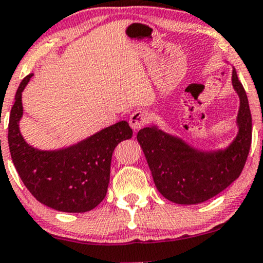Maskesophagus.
Here are the masks:
<instances>
[{
	"mask_svg": "<svg viewBox=\"0 0 263 263\" xmlns=\"http://www.w3.org/2000/svg\"><path fill=\"white\" fill-rule=\"evenodd\" d=\"M128 122L134 129L142 128L148 122V114L143 110H136L129 116Z\"/></svg>",
	"mask_w": 263,
	"mask_h": 263,
	"instance_id": "1",
	"label": "esophagus"
}]
</instances>
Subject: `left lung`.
Here are the masks:
<instances>
[{"instance_id": "8db88e82", "label": "left lung", "mask_w": 263, "mask_h": 263, "mask_svg": "<svg viewBox=\"0 0 263 263\" xmlns=\"http://www.w3.org/2000/svg\"><path fill=\"white\" fill-rule=\"evenodd\" d=\"M232 84L240 98L237 124L239 132L228 148L199 152L156 126L139 129L153 179L161 195L176 204L193 205L214 198L240 176L251 147L252 120L248 96L235 70Z\"/></svg>"}]
</instances>
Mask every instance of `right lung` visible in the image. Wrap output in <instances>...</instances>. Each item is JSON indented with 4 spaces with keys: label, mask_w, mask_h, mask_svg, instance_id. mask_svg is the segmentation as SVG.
<instances>
[{
    "label": "right lung",
    "mask_w": 263,
    "mask_h": 263,
    "mask_svg": "<svg viewBox=\"0 0 263 263\" xmlns=\"http://www.w3.org/2000/svg\"><path fill=\"white\" fill-rule=\"evenodd\" d=\"M31 76L29 74L19 85L9 116L8 144L13 164L23 183L41 204L63 212L92 210L107 195L114 149L132 137V128L120 121L65 149L32 148L19 131L22 92Z\"/></svg>",
    "instance_id": "1"
}]
</instances>
